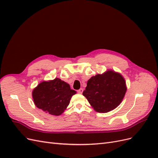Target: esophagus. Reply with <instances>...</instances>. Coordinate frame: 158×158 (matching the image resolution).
<instances>
[{
  "label": "esophagus",
  "instance_id": "34e87169",
  "mask_svg": "<svg viewBox=\"0 0 158 158\" xmlns=\"http://www.w3.org/2000/svg\"><path fill=\"white\" fill-rule=\"evenodd\" d=\"M83 91H84L83 88H80V89H78V90L77 91V92H78V94H82V92H83Z\"/></svg>",
  "mask_w": 158,
  "mask_h": 158
}]
</instances>
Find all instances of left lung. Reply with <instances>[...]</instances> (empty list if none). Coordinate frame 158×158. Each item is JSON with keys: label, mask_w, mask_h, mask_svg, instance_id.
<instances>
[{"label": "left lung", "mask_w": 158, "mask_h": 158, "mask_svg": "<svg viewBox=\"0 0 158 158\" xmlns=\"http://www.w3.org/2000/svg\"><path fill=\"white\" fill-rule=\"evenodd\" d=\"M127 92L125 78L118 73L107 70L89 78L83 95L98 113H107L117 107Z\"/></svg>", "instance_id": "8db88e82"}]
</instances>
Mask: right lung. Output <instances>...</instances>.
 I'll list each match as a JSON object with an SVG mask.
<instances>
[{"label":"right lung","mask_w":158,"mask_h":158,"mask_svg":"<svg viewBox=\"0 0 158 158\" xmlns=\"http://www.w3.org/2000/svg\"><path fill=\"white\" fill-rule=\"evenodd\" d=\"M76 93L69 84L56 78L38 84L33 89L32 98L37 108L52 115L59 116L67 108L72 96Z\"/></svg>","instance_id":"1"}]
</instances>
